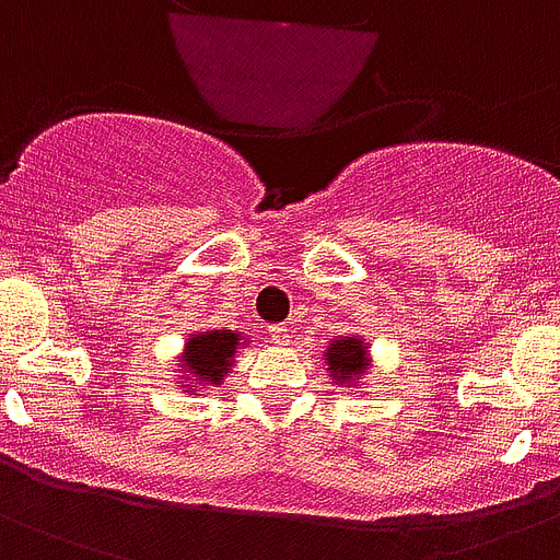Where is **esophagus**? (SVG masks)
<instances>
[{"instance_id": "34e87169", "label": "esophagus", "mask_w": 560, "mask_h": 560, "mask_svg": "<svg viewBox=\"0 0 560 560\" xmlns=\"http://www.w3.org/2000/svg\"><path fill=\"white\" fill-rule=\"evenodd\" d=\"M268 341H271V343H289V326H283V324L268 326Z\"/></svg>"}]
</instances>
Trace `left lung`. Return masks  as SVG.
Masks as SVG:
<instances>
[{"label": "left lung", "instance_id": "left-lung-1", "mask_svg": "<svg viewBox=\"0 0 560 560\" xmlns=\"http://www.w3.org/2000/svg\"><path fill=\"white\" fill-rule=\"evenodd\" d=\"M364 341L358 338H341L335 341L329 350H326V364L332 370V375L338 382H347L352 375H358L364 370Z\"/></svg>", "mask_w": 560, "mask_h": 560}]
</instances>
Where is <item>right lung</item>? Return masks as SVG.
Here are the masks:
<instances>
[{"instance_id": "right-lung-1", "label": "right lung", "mask_w": 560, "mask_h": 560, "mask_svg": "<svg viewBox=\"0 0 560 560\" xmlns=\"http://www.w3.org/2000/svg\"><path fill=\"white\" fill-rule=\"evenodd\" d=\"M236 343H240V335L231 332V329L196 335V338L187 341L185 350L187 373H194V382L217 384L222 378V373L231 366V355H234Z\"/></svg>"}]
</instances>
